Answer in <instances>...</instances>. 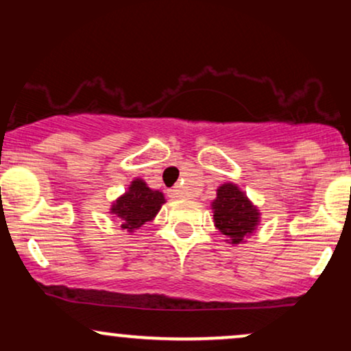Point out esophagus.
Returning a JSON list of instances; mask_svg holds the SVG:
<instances>
[{
    "label": "esophagus",
    "instance_id": "34e87169",
    "mask_svg": "<svg viewBox=\"0 0 351 351\" xmlns=\"http://www.w3.org/2000/svg\"><path fill=\"white\" fill-rule=\"evenodd\" d=\"M183 195H184L183 189H181L180 186L170 189V196H171V198H183Z\"/></svg>",
    "mask_w": 351,
    "mask_h": 351
}]
</instances>
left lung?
I'll use <instances>...</instances> for the list:
<instances>
[{
	"mask_svg": "<svg viewBox=\"0 0 351 351\" xmlns=\"http://www.w3.org/2000/svg\"><path fill=\"white\" fill-rule=\"evenodd\" d=\"M211 206L215 213V226L231 241V244L244 243L245 237L251 236L259 224V209L239 186L232 183H224L217 188L216 199Z\"/></svg>",
	"mask_w": 351,
	"mask_h": 351,
	"instance_id": "left-lung-1",
	"label": "left lung"
}]
</instances>
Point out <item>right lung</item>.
Returning a JSON list of instances; mask_svg holds the SVG:
<instances>
[{
    "mask_svg": "<svg viewBox=\"0 0 351 351\" xmlns=\"http://www.w3.org/2000/svg\"><path fill=\"white\" fill-rule=\"evenodd\" d=\"M163 203L162 191L148 188L142 178H136L132 181L127 191L114 201L110 213L122 221V229L134 232L158 215Z\"/></svg>",
    "mask_w": 351,
    "mask_h": 351,
    "instance_id": "right-lung-1",
    "label": "right lung"
}]
</instances>
